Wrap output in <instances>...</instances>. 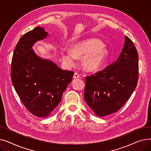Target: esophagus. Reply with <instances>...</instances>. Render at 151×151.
<instances>
[{
	"mask_svg": "<svg viewBox=\"0 0 151 151\" xmlns=\"http://www.w3.org/2000/svg\"><path fill=\"white\" fill-rule=\"evenodd\" d=\"M80 77V75H79L78 73H75V74H74V75H73V78L74 79H76V78H79Z\"/></svg>",
	"mask_w": 151,
	"mask_h": 151,
	"instance_id": "1",
	"label": "esophagus"
}]
</instances>
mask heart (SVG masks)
Here are the masks:
<instances>
[{"label": "heart", "instance_id": "heart-1", "mask_svg": "<svg viewBox=\"0 0 151 151\" xmlns=\"http://www.w3.org/2000/svg\"><path fill=\"white\" fill-rule=\"evenodd\" d=\"M70 52H63L62 59L68 66L75 65V59H82L83 68L94 72L100 68L108 55L106 46L97 38H91L76 43L70 47Z\"/></svg>", "mask_w": 151, "mask_h": 151}]
</instances>
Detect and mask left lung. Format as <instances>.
I'll return each instance as SVG.
<instances>
[{"mask_svg": "<svg viewBox=\"0 0 151 151\" xmlns=\"http://www.w3.org/2000/svg\"><path fill=\"white\" fill-rule=\"evenodd\" d=\"M138 79L137 50L133 42L125 36L117 59L104 70L86 77L84 100L97 116L113 114L130 99Z\"/></svg>", "mask_w": 151, "mask_h": 151, "instance_id": "8db88e82", "label": "left lung"}]
</instances>
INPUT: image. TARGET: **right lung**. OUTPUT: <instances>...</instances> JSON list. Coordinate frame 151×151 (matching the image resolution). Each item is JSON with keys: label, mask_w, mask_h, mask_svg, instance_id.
Masks as SVG:
<instances>
[{"label": "right lung", "mask_w": 151, "mask_h": 151, "mask_svg": "<svg viewBox=\"0 0 151 151\" xmlns=\"http://www.w3.org/2000/svg\"><path fill=\"white\" fill-rule=\"evenodd\" d=\"M47 35L41 27L22 35L14 48L11 64V79L16 92L29 111L40 117L54 112L74 75L50 60L40 58L32 49L35 42Z\"/></svg>", "instance_id": "add662e5"}]
</instances>
